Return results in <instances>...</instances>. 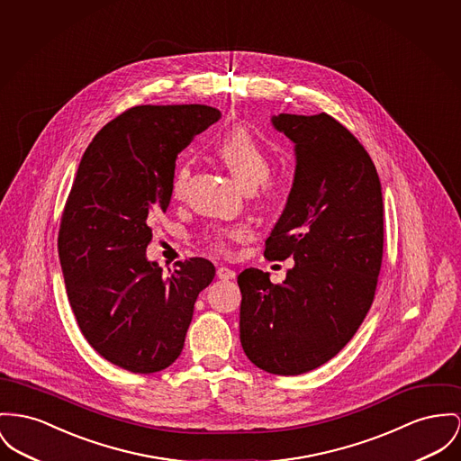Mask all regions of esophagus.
I'll list each match as a JSON object with an SVG mask.
<instances>
[{
    "label": "esophagus",
    "instance_id": "esophagus-1",
    "mask_svg": "<svg viewBox=\"0 0 461 461\" xmlns=\"http://www.w3.org/2000/svg\"><path fill=\"white\" fill-rule=\"evenodd\" d=\"M216 276L220 277V279H223V281H227V279H234V277H236V271H232V269H229V267L221 266V267H218Z\"/></svg>",
    "mask_w": 461,
    "mask_h": 461
}]
</instances>
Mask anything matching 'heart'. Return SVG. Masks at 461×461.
Listing matches in <instances>:
<instances>
[{"label": "heart", "mask_w": 461, "mask_h": 461, "mask_svg": "<svg viewBox=\"0 0 461 461\" xmlns=\"http://www.w3.org/2000/svg\"><path fill=\"white\" fill-rule=\"evenodd\" d=\"M216 157L223 162L234 180L245 190H251L260 185L262 195L267 201H276L281 197V182L269 175L271 160L266 149L243 127H236L223 134L215 147ZM188 166L182 164L176 167L173 182H171V195L173 199H180L184 195L185 185L188 180ZM248 229L245 225L232 227H218L206 232L204 241L216 253H229L232 243L243 241L248 238Z\"/></svg>", "instance_id": "obj_1"}]
</instances>
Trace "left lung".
<instances>
[{"instance_id": "obj_1", "label": "left lung", "mask_w": 461, "mask_h": 461, "mask_svg": "<svg viewBox=\"0 0 461 461\" xmlns=\"http://www.w3.org/2000/svg\"><path fill=\"white\" fill-rule=\"evenodd\" d=\"M273 123L295 143L294 185L267 260L295 266L283 283L245 269L240 336L257 367L297 375L323 366L357 334L383 262V194L364 145L334 117L290 115Z\"/></svg>"}]
</instances>
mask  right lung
<instances>
[{
    "instance_id": "obj_1",
    "label": "right lung",
    "mask_w": 461,
    "mask_h": 461,
    "mask_svg": "<svg viewBox=\"0 0 461 461\" xmlns=\"http://www.w3.org/2000/svg\"><path fill=\"white\" fill-rule=\"evenodd\" d=\"M204 104H143L106 123L80 160L58 238L78 327L113 366L152 374L182 353L194 304L215 277L206 258L164 276L147 260L152 220L166 213L176 157L220 119Z\"/></svg>"
}]
</instances>
